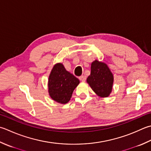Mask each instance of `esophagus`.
<instances>
[{
	"mask_svg": "<svg viewBox=\"0 0 151 151\" xmlns=\"http://www.w3.org/2000/svg\"><path fill=\"white\" fill-rule=\"evenodd\" d=\"M78 78L80 81H81L82 82H85L86 80V78L85 76H81Z\"/></svg>",
	"mask_w": 151,
	"mask_h": 151,
	"instance_id": "esophagus-1",
	"label": "esophagus"
}]
</instances>
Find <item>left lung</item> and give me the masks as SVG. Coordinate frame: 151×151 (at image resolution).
Segmentation results:
<instances>
[{
  "mask_svg": "<svg viewBox=\"0 0 151 151\" xmlns=\"http://www.w3.org/2000/svg\"><path fill=\"white\" fill-rule=\"evenodd\" d=\"M86 81L98 96L107 97L111 93L114 77L106 63L97 60L93 61L91 65L90 75Z\"/></svg>",
  "mask_w": 151,
  "mask_h": 151,
  "instance_id": "obj_1",
  "label": "left lung"
}]
</instances>
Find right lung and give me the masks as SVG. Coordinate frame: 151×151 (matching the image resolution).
Instances as JSON below:
<instances>
[{
  "mask_svg": "<svg viewBox=\"0 0 151 151\" xmlns=\"http://www.w3.org/2000/svg\"><path fill=\"white\" fill-rule=\"evenodd\" d=\"M79 83V80L67 71L63 64L56 63L49 76V95L55 101L65 104L70 101L74 90Z\"/></svg>",
  "mask_w": 151,
  "mask_h": 151,
  "instance_id": "1",
  "label": "right lung"
}]
</instances>
